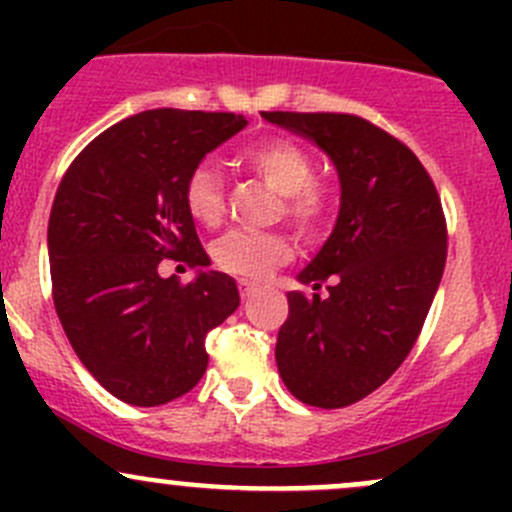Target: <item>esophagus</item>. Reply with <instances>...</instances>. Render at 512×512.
Returning <instances> with one entry per match:
<instances>
[{"instance_id": "34e87169", "label": "esophagus", "mask_w": 512, "mask_h": 512, "mask_svg": "<svg viewBox=\"0 0 512 512\" xmlns=\"http://www.w3.org/2000/svg\"><path fill=\"white\" fill-rule=\"evenodd\" d=\"M237 287H240V297H242V299H250V294L257 289L255 282H247V280L237 282Z\"/></svg>"}]
</instances>
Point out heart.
I'll use <instances>...</instances> for the list:
<instances>
[{"label": "heart", "instance_id": "b5f03b06", "mask_svg": "<svg viewBox=\"0 0 512 512\" xmlns=\"http://www.w3.org/2000/svg\"><path fill=\"white\" fill-rule=\"evenodd\" d=\"M240 160L252 175L280 195V213L302 235H314L332 213V190L314 178V158L287 138L245 148ZM185 208L200 225L223 223L227 198L223 173L215 163H198L185 178ZM215 265L245 280H262L292 260V242L280 232L232 230L213 245Z\"/></svg>", "mask_w": 512, "mask_h": 512}]
</instances>
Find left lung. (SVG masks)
Returning a JSON list of instances; mask_svg holds the SVG:
<instances>
[{
  "mask_svg": "<svg viewBox=\"0 0 512 512\" xmlns=\"http://www.w3.org/2000/svg\"><path fill=\"white\" fill-rule=\"evenodd\" d=\"M317 143L339 173L332 235L297 275L277 334L282 381L302 404L344 409L379 389L414 349L446 267L448 232L431 175L409 146L352 113L262 111Z\"/></svg>",
  "mask_w": 512,
  "mask_h": 512,
  "instance_id": "left-lung-1",
  "label": "left lung"
}]
</instances>
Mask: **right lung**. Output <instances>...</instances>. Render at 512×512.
Returning a JSON list of instances; mask_svg holds the SVG:
<instances>
[{
  "label": "right lung",
  "mask_w": 512,
  "mask_h": 512,
  "mask_svg": "<svg viewBox=\"0 0 512 512\" xmlns=\"http://www.w3.org/2000/svg\"><path fill=\"white\" fill-rule=\"evenodd\" d=\"M245 126L237 113L153 108L106 128L61 178L49 215L56 314L81 364L126 404L188 394L208 369L205 337L240 304L225 272L180 285L158 265H210L185 178Z\"/></svg>",
  "instance_id": "1"
}]
</instances>
